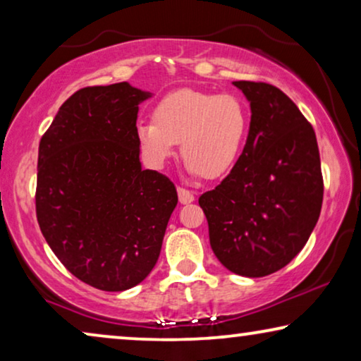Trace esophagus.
Wrapping results in <instances>:
<instances>
[{
  "mask_svg": "<svg viewBox=\"0 0 361 361\" xmlns=\"http://www.w3.org/2000/svg\"><path fill=\"white\" fill-rule=\"evenodd\" d=\"M177 195H179V202L182 205H187V204H192L194 202V194H192L190 190L184 189V187H177Z\"/></svg>",
  "mask_w": 361,
  "mask_h": 361,
  "instance_id": "1",
  "label": "esophagus"
}]
</instances>
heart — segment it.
I'll return each instance as SVG.
<instances>
[{
  "label": "heart",
  "instance_id": "1",
  "mask_svg": "<svg viewBox=\"0 0 361 361\" xmlns=\"http://www.w3.org/2000/svg\"><path fill=\"white\" fill-rule=\"evenodd\" d=\"M248 126V110L238 97L182 88L156 103L152 121L137 123L136 141L154 169L166 166L179 142L189 174L220 179L238 162Z\"/></svg>",
  "mask_w": 361,
  "mask_h": 361
}]
</instances>
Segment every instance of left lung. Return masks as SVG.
Listing matches in <instances>:
<instances>
[{
  "label": "left lung",
  "mask_w": 361,
  "mask_h": 361,
  "mask_svg": "<svg viewBox=\"0 0 361 361\" xmlns=\"http://www.w3.org/2000/svg\"><path fill=\"white\" fill-rule=\"evenodd\" d=\"M250 102L248 140L238 162L200 195L210 246L246 278L276 273L307 243L322 209L317 137L295 103L263 82H233Z\"/></svg>",
  "instance_id": "left-lung-1"
}]
</instances>
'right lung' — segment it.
Listing matches in <instances>:
<instances>
[{"label":"right lung","instance_id":"obj_1","mask_svg":"<svg viewBox=\"0 0 361 361\" xmlns=\"http://www.w3.org/2000/svg\"><path fill=\"white\" fill-rule=\"evenodd\" d=\"M151 97L128 82L82 88L39 142L44 238L75 278L100 290H126L147 278L177 205L174 184L140 161L137 110Z\"/></svg>","mask_w":361,"mask_h":361}]
</instances>
